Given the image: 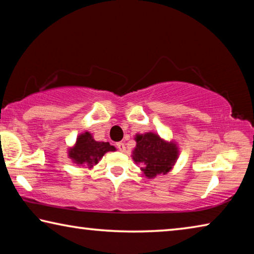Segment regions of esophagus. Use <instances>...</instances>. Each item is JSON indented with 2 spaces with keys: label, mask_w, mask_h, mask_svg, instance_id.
Segmentation results:
<instances>
[{
  "label": "esophagus",
  "mask_w": 254,
  "mask_h": 254,
  "mask_svg": "<svg viewBox=\"0 0 254 254\" xmlns=\"http://www.w3.org/2000/svg\"><path fill=\"white\" fill-rule=\"evenodd\" d=\"M117 148H118L121 152L126 151V144H124L123 142H118V143H117Z\"/></svg>",
  "instance_id": "34e87169"
}]
</instances>
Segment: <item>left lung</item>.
<instances>
[{
    "label": "left lung",
    "mask_w": 254,
    "mask_h": 254,
    "mask_svg": "<svg viewBox=\"0 0 254 254\" xmlns=\"http://www.w3.org/2000/svg\"><path fill=\"white\" fill-rule=\"evenodd\" d=\"M136 147L132 152L135 163H140L145 177L154 178L157 175H166L177 161L179 150L173 141L161 139L157 133L147 132L135 135Z\"/></svg>",
    "instance_id": "1"
}]
</instances>
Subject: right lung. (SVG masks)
I'll list each match as a JSON object with an SVG mask.
<instances>
[{
    "label": "right lung",
    "instance_id": "add662e5",
    "mask_svg": "<svg viewBox=\"0 0 254 254\" xmlns=\"http://www.w3.org/2000/svg\"><path fill=\"white\" fill-rule=\"evenodd\" d=\"M115 150L117 149L109 142H98L93 139L91 133L85 132L77 136L74 147L68 149V157L76 165L93 168L106 152Z\"/></svg>",
    "mask_w": 254,
    "mask_h": 254
}]
</instances>
